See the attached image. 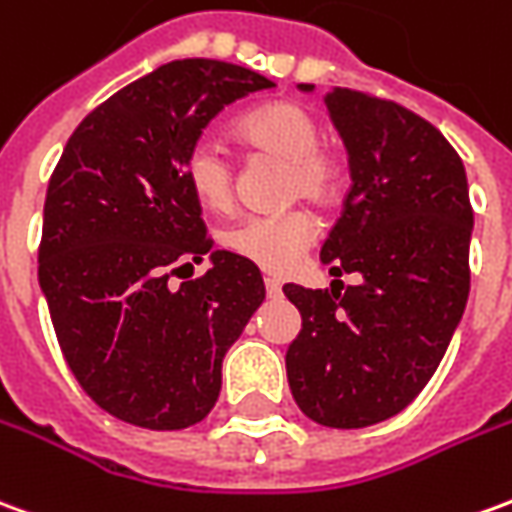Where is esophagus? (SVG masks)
I'll list each match as a JSON object with an SVG mask.
<instances>
[{
  "instance_id": "1",
  "label": "esophagus",
  "mask_w": 512,
  "mask_h": 512,
  "mask_svg": "<svg viewBox=\"0 0 512 512\" xmlns=\"http://www.w3.org/2000/svg\"><path fill=\"white\" fill-rule=\"evenodd\" d=\"M266 293H268V296H280V293H282L280 280H271V277H266Z\"/></svg>"
}]
</instances>
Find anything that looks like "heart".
Here are the masks:
<instances>
[{"label": "heart", "instance_id": "b5f03b06", "mask_svg": "<svg viewBox=\"0 0 512 512\" xmlns=\"http://www.w3.org/2000/svg\"><path fill=\"white\" fill-rule=\"evenodd\" d=\"M238 138L255 155L285 160V202L307 199L318 207L332 205L341 191V163L318 144L316 116L296 102H274L246 113L235 124ZM185 180L210 210L227 213L238 202V174L230 157L213 141H196L185 155ZM316 241V219L296 207L271 216H246L224 230L221 244L266 274H288Z\"/></svg>", "mask_w": 512, "mask_h": 512}]
</instances>
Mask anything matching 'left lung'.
<instances>
[{
  "mask_svg": "<svg viewBox=\"0 0 512 512\" xmlns=\"http://www.w3.org/2000/svg\"><path fill=\"white\" fill-rule=\"evenodd\" d=\"M324 102L352 185L321 260L363 280L282 288L302 313L285 368L307 418L360 430L402 413L441 363L468 302L474 210L463 160L430 121L355 88Z\"/></svg>",
  "mask_w": 512,
  "mask_h": 512,
  "instance_id": "8db88e82",
  "label": "left lung"
}]
</instances>
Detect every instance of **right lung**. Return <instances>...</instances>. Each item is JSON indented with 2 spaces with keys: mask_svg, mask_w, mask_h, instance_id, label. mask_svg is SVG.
<instances>
[{
  "mask_svg": "<svg viewBox=\"0 0 512 512\" xmlns=\"http://www.w3.org/2000/svg\"><path fill=\"white\" fill-rule=\"evenodd\" d=\"M274 82L235 63L171 60L91 110L46 188L38 280L60 352L110 416L185 430L213 410L221 360L266 299L260 268L213 252L185 155L221 110Z\"/></svg>",
  "mask_w": 512,
  "mask_h": 512,
  "instance_id": "right-lung-1",
  "label": "right lung"
}]
</instances>
